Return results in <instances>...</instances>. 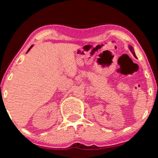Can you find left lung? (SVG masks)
Masks as SVG:
<instances>
[{
    "label": "left lung",
    "instance_id": "1",
    "mask_svg": "<svg viewBox=\"0 0 158 158\" xmlns=\"http://www.w3.org/2000/svg\"><path fill=\"white\" fill-rule=\"evenodd\" d=\"M129 49H130V52H132V53H133V55H134V56H135V58H136V55H135V52H134V49H133V47H132V46H130L129 47Z\"/></svg>",
    "mask_w": 158,
    "mask_h": 158
}]
</instances>
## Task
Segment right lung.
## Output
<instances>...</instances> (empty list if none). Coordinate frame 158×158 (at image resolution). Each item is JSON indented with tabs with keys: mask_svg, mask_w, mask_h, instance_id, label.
Segmentation results:
<instances>
[{
	"mask_svg": "<svg viewBox=\"0 0 158 158\" xmlns=\"http://www.w3.org/2000/svg\"><path fill=\"white\" fill-rule=\"evenodd\" d=\"M31 47H32V46H31V47L30 48H29V49H28V51H29V50H30V49H31Z\"/></svg>",
	"mask_w": 158,
	"mask_h": 158,
	"instance_id": "1",
	"label": "right lung"
}]
</instances>
